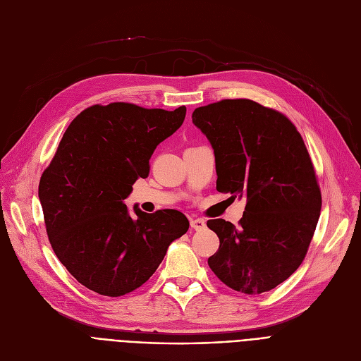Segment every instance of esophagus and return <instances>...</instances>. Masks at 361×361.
<instances>
[{"label":"esophagus","mask_w":361,"mask_h":361,"mask_svg":"<svg viewBox=\"0 0 361 361\" xmlns=\"http://www.w3.org/2000/svg\"><path fill=\"white\" fill-rule=\"evenodd\" d=\"M190 226L193 230L196 231H200V230H204L206 228V222L200 218H190Z\"/></svg>","instance_id":"esophagus-1"}]
</instances>
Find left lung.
I'll return each mask as SVG.
<instances>
[{
	"mask_svg": "<svg viewBox=\"0 0 361 361\" xmlns=\"http://www.w3.org/2000/svg\"><path fill=\"white\" fill-rule=\"evenodd\" d=\"M192 117L214 147L216 190L247 199L238 226L207 221L219 237L207 264L238 293L269 291L305 260L320 215L322 193L305 140L282 112L252 99H222Z\"/></svg>",
	"mask_w": 361,
	"mask_h": 361,
	"instance_id": "obj_1",
	"label": "left lung"
}]
</instances>
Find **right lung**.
<instances>
[{
    "label": "right lung",
    "instance_id": "add662e5",
    "mask_svg": "<svg viewBox=\"0 0 361 361\" xmlns=\"http://www.w3.org/2000/svg\"><path fill=\"white\" fill-rule=\"evenodd\" d=\"M184 117L185 106L111 102L83 109L67 127L41 176L39 200L54 253L86 288L108 297L135 291L187 233L190 224L180 211L135 207L131 216L124 203Z\"/></svg>",
    "mask_w": 361,
    "mask_h": 361
}]
</instances>
